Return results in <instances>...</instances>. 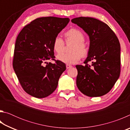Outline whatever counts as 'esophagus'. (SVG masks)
Masks as SVG:
<instances>
[{
	"instance_id": "esophagus-1",
	"label": "esophagus",
	"mask_w": 130,
	"mask_h": 130,
	"mask_svg": "<svg viewBox=\"0 0 130 130\" xmlns=\"http://www.w3.org/2000/svg\"><path fill=\"white\" fill-rule=\"evenodd\" d=\"M66 67H67V69H69V68L72 67V66L70 64H67L66 65Z\"/></svg>"
}]
</instances>
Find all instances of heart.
Here are the masks:
<instances>
[{
    "label": "heart",
    "mask_w": 130,
    "mask_h": 130,
    "mask_svg": "<svg viewBox=\"0 0 130 130\" xmlns=\"http://www.w3.org/2000/svg\"><path fill=\"white\" fill-rule=\"evenodd\" d=\"M67 43L74 42L72 49V53H63L57 56L58 60L67 64H73L80 60L81 56L84 57L88 54V48L84 42L85 36L81 30L77 28H71L64 34ZM53 47L54 51L57 53H61L63 51L65 42L63 39L59 36H57L53 43Z\"/></svg>",
    "instance_id": "obj_1"
}]
</instances>
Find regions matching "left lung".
<instances>
[{"instance_id": "obj_1", "label": "left lung", "mask_w": 130, "mask_h": 130, "mask_svg": "<svg viewBox=\"0 0 130 130\" xmlns=\"http://www.w3.org/2000/svg\"><path fill=\"white\" fill-rule=\"evenodd\" d=\"M83 28L90 40L85 65H77L76 84L85 95L99 97L112 88L120 73V45L119 39L106 23L91 17L72 19ZM91 61L92 64L87 62Z\"/></svg>"}]
</instances>
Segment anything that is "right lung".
I'll return each mask as SVG.
<instances>
[{"label":"right lung","instance_id":"add662e5","mask_svg":"<svg viewBox=\"0 0 130 130\" xmlns=\"http://www.w3.org/2000/svg\"><path fill=\"white\" fill-rule=\"evenodd\" d=\"M69 21L68 18H39L25 26L18 36L13 68L24 91L30 95L44 98L57 88L65 64L58 60L55 63L47 61L54 60L53 41Z\"/></svg>","mask_w":130,"mask_h":130}]
</instances>
